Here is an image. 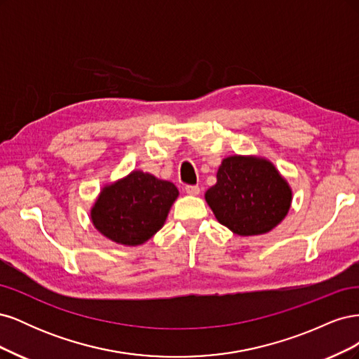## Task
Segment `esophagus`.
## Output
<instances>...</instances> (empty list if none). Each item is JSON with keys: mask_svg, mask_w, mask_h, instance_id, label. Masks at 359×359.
<instances>
[{"mask_svg": "<svg viewBox=\"0 0 359 359\" xmlns=\"http://www.w3.org/2000/svg\"><path fill=\"white\" fill-rule=\"evenodd\" d=\"M186 191L187 194H191V196H196V194L201 193L199 186H186Z\"/></svg>", "mask_w": 359, "mask_h": 359, "instance_id": "1", "label": "esophagus"}]
</instances>
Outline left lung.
Segmentation results:
<instances>
[{
    "mask_svg": "<svg viewBox=\"0 0 359 359\" xmlns=\"http://www.w3.org/2000/svg\"><path fill=\"white\" fill-rule=\"evenodd\" d=\"M205 199L223 226L236 235L266 233L285 219L292 202L287 182L273 163L232 156L223 160Z\"/></svg>",
    "mask_w": 359,
    "mask_h": 359,
    "instance_id": "8db88e82",
    "label": "left lung"
}]
</instances>
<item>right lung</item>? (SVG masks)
Wrapping results in <instances>:
<instances>
[{"label": "right lung", "instance_id": "obj_1", "mask_svg": "<svg viewBox=\"0 0 359 359\" xmlns=\"http://www.w3.org/2000/svg\"><path fill=\"white\" fill-rule=\"evenodd\" d=\"M178 189L169 181L135 170L102 190L91 210L97 231L124 245H139L165 224Z\"/></svg>", "mask_w": 359, "mask_h": 359}]
</instances>
